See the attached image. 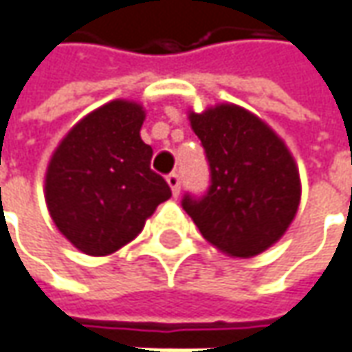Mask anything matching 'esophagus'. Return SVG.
I'll list each match as a JSON object with an SVG mask.
<instances>
[{
  "label": "esophagus",
  "mask_w": 352,
  "mask_h": 352,
  "mask_svg": "<svg viewBox=\"0 0 352 352\" xmlns=\"http://www.w3.org/2000/svg\"><path fill=\"white\" fill-rule=\"evenodd\" d=\"M167 183H169V187H171V192L177 197L179 191H181V177H179V173H169V175H167Z\"/></svg>",
  "instance_id": "obj_1"
}]
</instances>
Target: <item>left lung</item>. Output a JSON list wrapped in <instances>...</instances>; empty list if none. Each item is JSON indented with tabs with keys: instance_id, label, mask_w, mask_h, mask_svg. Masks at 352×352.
<instances>
[{
	"instance_id": "left-lung-1",
	"label": "left lung",
	"mask_w": 352,
	"mask_h": 352,
	"mask_svg": "<svg viewBox=\"0 0 352 352\" xmlns=\"http://www.w3.org/2000/svg\"><path fill=\"white\" fill-rule=\"evenodd\" d=\"M210 185L181 205L222 252L250 258L280 240L299 205V173L283 142L244 108L222 104L191 114Z\"/></svg>"
}]
</instances>
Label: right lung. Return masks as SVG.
<instances>
[{
    "mask_svg": "<svg viewBox=\"0 0 352 352\" xmlns=\"http://www.w3.org/2000/svg\"><path fill=\"white\" fill-rule=\"evenodd\" d=\"M140 104L114 100L82 118L56 147L45 197L56 228L90 256H106L138 236L171 197L142 142Z\"/></svg>",
    "mask_w": 352,
    "mask_h": 352,
    "instance_id": "1",
    "label": "right lung"
}]
</instances>
